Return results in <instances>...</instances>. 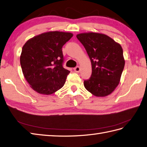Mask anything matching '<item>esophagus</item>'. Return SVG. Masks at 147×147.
Wrapping results in <instances>:
<instances>
[{
  "instance_id": "obj_1",
  "label": "esophagus",
  "mask_w": 147,
  "mask_h": 147,
  "mask_svg": "<svg viewBox=\"0 0 147 147\" xmlns=\"http://www.w3.org/2000/svg\"><path fill=\"white\" fill-rule=\"evenodd\" d=\"M74 70L75 71H76V72H79V71H80V67L77 66L76 67H75Z\"/></svg>"
}]
</instances>
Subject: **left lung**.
<instances>
[{
  "label": "left lung",
  "mask_w": 147,
  "mask_h": 147,
  "mask_svg": "<svg viewBox=\"0 0 147 147\" xmlns=\"http://www.w3.org/2000/svg\"><path fill=\"white\" fill-rule=\"evenodd\" d=\"M92 63V72L84 80L87 90L96 96H105L119 85L125 66L121 45L107 35L88 32L77 35Z\"/></svg>",
  "instance_id": "obj_1"
}]
</instances>
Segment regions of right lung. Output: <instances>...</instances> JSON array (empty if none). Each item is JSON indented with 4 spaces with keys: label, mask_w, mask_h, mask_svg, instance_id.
<instances>
[{
    "label": "right lung",
    "mask_w": 147,
    "mask_h": 147,
    "mask_svg": "<svg viewBox=\"0 0 147 147\" xmlns=\"http://www.w3.org/2000/svg\"><path fill=\"white\" fill-rule=\"evenodd\" d=\"M72 36L69 32H48L29 39L23 46L20 57L22 72L38 94H52L65 84L70 71L63 67L62 48Z\"/></svg>",
    "instance_id": "obj_1"
}]
</instances>
